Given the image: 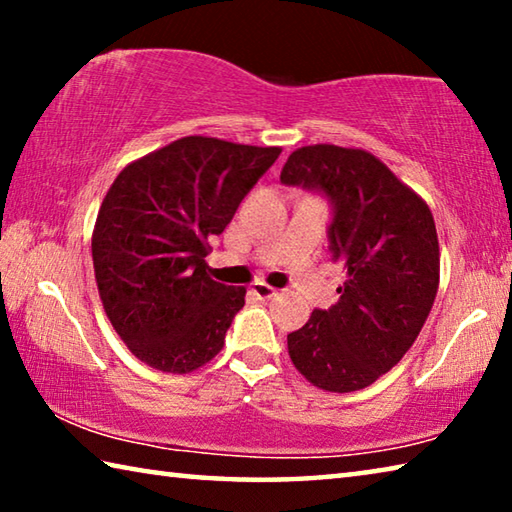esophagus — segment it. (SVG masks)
<instances>
[{
  "instance_id": "esophagus-1",
  "label": "esophagus",
  "mask_w": 512,
  "mask_h": 512,
  "mask_svg": "<svg viewBox=\"0 0 512 512\" xmlns=\"http://www.w3.org/2000/svg\"><path fill=\"white\" fill-rule=\"evenodd\" d=\"M253 296H257L259 300H271L277 296V291L273 287H268L264 282H257L253 284Z\"/></svg>"
}]
</instances>
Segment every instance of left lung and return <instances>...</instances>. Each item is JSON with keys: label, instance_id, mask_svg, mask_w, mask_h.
Returning a JSON list of instances; mask_svg holds the SVG:
<instances>
[{"label": "left lung", "instance_id": "obj_1", "mask_svg": "<svg viewBox=\"0 0 512 512\" xmlns=\"http://www.w3.org/2000/svg\"><path fill=\"white\" fill-rule=\"evenodd\" d=\"M280 183L325 198L329 253L348 268L339 302L287 336L289 357L323 391H359L404 357L429 316L440 277L436 223L418 194L359 149L302 146Z\"/></svg>", "mask_w": 512, "mask_h": 512}]
</instances>
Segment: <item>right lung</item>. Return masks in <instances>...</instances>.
Segmentation results:
<instances>
[{"label":"right lung","mask_w":512,"mask_h":512,"mask_svg":"<svg viewBox=\"0 0 512 512\" xmlns=\"http://www.w3.org/2000/svg\"><path fill=\"white\" fill-rule=\"evenodd\" d=\"M280 153L192 135L115 178L94 225L92 262L103 309L137 359L189 372L219 354L246 289L207 275V241Z\"/></svg>","instance_id":"1"}]
</instances>
